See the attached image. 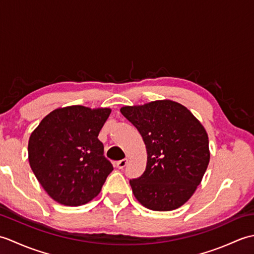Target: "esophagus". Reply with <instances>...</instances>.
<instances>
[{
	"label": "esophagus",
	"instance_id": "obj_1",
	"mask_svg": "<svg viewBox=\"0 0 254 254\" xmlns=\"http://www.w3.org/2000/svg\"><path fill=\"white\" fill-rule=\"evenodd\" d=\"M127 159H121L117 163V167L119 169H123L124 167L127 166Z\"/></svg>",
	"mask_w": 254,
	"mask_h": 254
}]
</instances>
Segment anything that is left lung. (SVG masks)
Wrapping results in <instances>:
<instances>
[{
  "label": "left lung",
  "instance_id": "left-lung-1",
  "mask_svg": "<svg viewBox=\"0 0 254 254\" xmlns=\"http://www.w3.org/2000/svg\"><path fill=\"white\" fill-rule=\"evenodd\" d=\"M143 137L144 174L130 180L143 206L167 212L182 206L201 183L209 163L208 136L192 112L179 102L156 100L120 109Z\"/></svg>",
  "mask_w": 254,
  "mask_h": 254
}]
</instances>
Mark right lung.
<instances>
[{
  "mask_svg": "<svg viewBox=\"0 0 254 254\" xmlns=\"http://www.w3.org/2000/svg\"><path fill=\"white\" fill-rule=\"evenodd\" d=\"M109 108L69 106L42 119L28 142L31 170L56 202L79 206L101 191L113 170L98 134Z\"/></svg>",
  "mask_w": 254,
  "mask_h": 254,
  "instance_id": "add662e5",
  "label": "right lung"
}]
</instances>
